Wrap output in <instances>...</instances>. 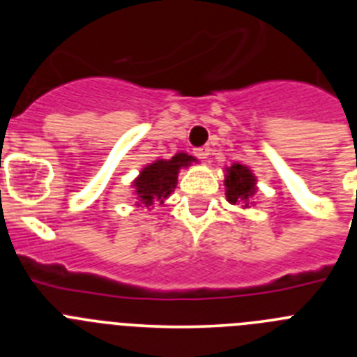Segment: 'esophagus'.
Masks as SVG:
<instances>
[{
    "label": "esophagus",
    "instance_id": "34e87169",
    "mask_svg": "<svg viewBox=\"0 0 357 357\" xmlns=\"http://www.w3.org/2000/svg\"><path fill=\"white\" fill-rule=\"evenodd\" d=\"M195 155H197L198 159H202V160H207V159H209V155H211V150H209V146H202V148H197V150H195Z\"/></svg>",
    "mask_w": 357,
    "mask_h": 357
}]
</instances>
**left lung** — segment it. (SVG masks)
I'll use <instances>...</instances> for the list:
<instances>
[{
    "label": "left lung",
    "mask_w": 357,
    "mask_h": 357,
    "mask_svg": "<svg viewBox=\"0 0 357 357\" xmlns=\"http://www.w3.org/2000/svg\"><path fill=\"white\" fill-rule=\"evenodd\" d=\"M257 193V178L254 172L245 164L234 162L225 168V197L229 204H243L247 209L254 204V197Z\"/></svg>",
    "instance_id": "obj_1"
}]
</instances>
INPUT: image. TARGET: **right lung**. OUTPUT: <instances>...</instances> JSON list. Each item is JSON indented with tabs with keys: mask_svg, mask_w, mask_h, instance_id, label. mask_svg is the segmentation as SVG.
Instances as JSON below:
<instances>
[{
	"mask_svg": "<svg viewBox=\"0 0 357 357\" xmlns=\"http://www.w3.org/2000/svg\"><path fill=\"white\" fill-rule=\"evenodd\" d=\"M193 162H198V159L184 151H178L172 159H157L146 164L132 182L137 200L135 206L150 209L155 202L164 204V200L175 191L178 173L189 168Z\"/></svg>",
	"mask_w": 357,
	"mask_h": 357,
	"instance_id": "right-lung-1",
	"label": "right lung"
}]
</instances>
